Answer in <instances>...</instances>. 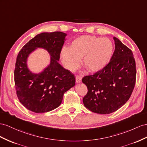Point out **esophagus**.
Wrapping results in <instances>:
<instances>
[{"label": "esophagus", "mask_w": 147, "mask_h": 147, "mask_svg": "<svg viewBox=\"0 0 147 147\" xmlns=\"http://www.w3.org/2000/svg\"><path fill=\"white\" fill-rule=\"evenodd\" d=\"M82 81V78L80 76H76V83H80Z\"/></svg>", "instance_id": "1"}]
</instances>
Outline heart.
Here are the masks:
<instances>
[{
	"label": "heart",
	"mask_w": 147,
	"mask_h": 147,
	"mask_svg": "<svg viewBox=\"0 0 147 147\" xmlns=\"http://www.w3.org/2000/svg\"><path fill=\"white\" fill-rule=\"evenodd\" d=\"M112 41L107 38L82 35L74 39L70 47H64L61 58L66 68L74 72L82 65L92 72L102 69L109 63L114 52Z\"/></svg>",
	"instance_id": "1"
}]
</instances>
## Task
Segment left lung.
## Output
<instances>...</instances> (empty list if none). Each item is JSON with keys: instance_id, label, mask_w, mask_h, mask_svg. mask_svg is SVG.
Listing matches in <instances>:
<instances>
[{"instance_id": "8db88e82", "label": "left lung", "mask_w": 147, "mask_h": 147, "mask_svg": "<svg viewBox=\"0 0 147 147\" xmlns=\"http://www.w3.org/2000/svg\"><path fill=\"white\" fill-rule=\"evenodd\" d=\"M115 51L106 66L82 81L88 89L84 106L94 113L108 114L118 110L129 99L136 81V65L132 51L114 37Z\"/></svg>"}]
</instances>
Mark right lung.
I'll list each match as a JSON object with an SVG mask.
<instances>
[{
    "label": "right lung",
    "mask_w": 147,
    "mask_h": 147,
    "mask_svg": "<svg viewBox=\"0 0 147 147\" xmlns=\"http://www.w3.org/2000/svg\"><path fill=\"white\" fill-rule=\"evenodd\" d=\"M66 34L61 32H44L25 45L17 57L14 71L16 93L20 103L35 113H44L61 104L64 93L75 85V77L58 63ZM37 47L46 49L51 63L41 73L36 74L27 67V58Z\"/></svg>",
    "instance_id": "obj_1"
}]
</instances>
